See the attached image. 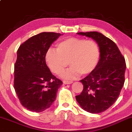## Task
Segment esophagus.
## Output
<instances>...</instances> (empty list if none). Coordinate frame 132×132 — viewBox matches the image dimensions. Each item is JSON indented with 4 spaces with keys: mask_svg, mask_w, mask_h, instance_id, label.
Returning <instances> with one entry per match:
<instances>
[{
    "mask_svg": "<svg viewBox=\"0 0 132 132\" xmlns=\"http://www.w3.org/2000/svg\"><path fill=\"white\" fill-rule=\"evenodd\" d=\"M63 82L65 85H70V84L72 83V81H67V80H63Z\"/></svg>",
    "mask_w": 132,
    "mask_h": 132,
    "instance_id": "34e87169",
    "label": "esophagus"
}]
</instances>
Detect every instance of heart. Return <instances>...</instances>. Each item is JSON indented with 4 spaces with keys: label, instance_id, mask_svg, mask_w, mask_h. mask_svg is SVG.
Masks as SVG:
<instances>
[{
    "label": "heart",
    "instance_id": "obj_1",
    "mask_svg": "<svg viewBox=\"0 0 132 132\" xmlns=\"http://www.w3.org/2000/svg\"><path fill=\"white\" fill-rule=\"evenodd\" d=\"M100 48L92 39L69 37L60 42L56 50L49 49L45 60L53 73L59 75L68 65L70 68L62 74L64 78L74 79L81 74H91L95 69L100 59Z\"/></svg>",
    "mask_w": 132,
    "mask_h": 132
}]
</instances>
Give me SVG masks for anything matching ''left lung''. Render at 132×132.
<instances>
[{
  "mask_svg": "<svg viewBox=\"0 0 132 132\" xmlns=\"http://www.w3.org/2000/svg\"><path fill=\"white\" fill-rule=\"evenodd\" d=\"M77 34L95 40L100 58L93 72L80 81L83 89L76 96V100L87 112L100 113L109 108L120 94L125 82V60L115 43L100 32Z\"/></svg>",
  "mask_w": 132,
  "mask_h": 132,
  "instance_id": "left-lung-1",
  "label": "left lung"
}]
</instances>
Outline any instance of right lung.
<instances>
[{"instance_id": "add662e5", "label": "right lung", "mask_w": 132, "mask_h": 132, "mask_svg": "<svg viewBox=\"0 0 132 132\" xmlns=\"http://www.w3.org/2000/svg\"><path fill=\"white\" fill-rule=\"evenodd\" d=\"M60 34L42 32L20 45L14 64V88L24 107L40 112L53 104L62 82L51 74L45 60L46 51Z\"/></svg>"}]
</instances>
